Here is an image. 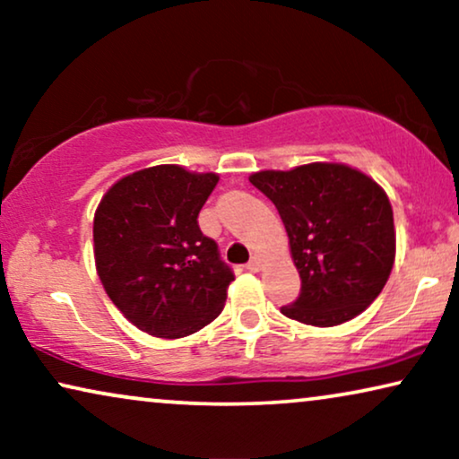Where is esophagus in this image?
<instances>
[{"instance_id":"1","label":"esophagus","mask_w":459,"mask_h":459,"mask_svg":"<svg viewBox=\"0 0 459 459\" xmlns=\"http://www.w3.org/2000/svg\"><path fill=\"white\" fill-rule=\"evenodd\" d=\"M247 269H248V272H259V269H261V256L253 255V259L247 263Z\"/></svg>"}]
</instances>
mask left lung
<instances>
[{"label":"left lung","mask_w":459,"mask_h":459,"mask_svg":"<svg viewBox=\"0 0 459 459\" xmlns=\"http://www.w3.org/2000/svg\"><path fill=\"white\" fill-rule=\"evenodd\" d=\"M250 184L278 209L300 275L286 317L330 328L374 303L394 263L393 209L385 190L357 169L313 162L261 171Z\"/></svg>","instance_id":"obj_1"}]
</instances>
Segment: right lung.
I'll return each instance as SVG.
<instances>
[{"mask_svg":"<svg viewBox=\"0 0 459 459\" xmlns=\"http://www.w3.org/2000/svg\"><path fill=\"white\" fill-rule=\"evenodd\" d=\"M215 173L159 165L118 179L93 217L104 290L137 328L181 338L223 311L234 272L198 228Z\"/></svg>","mask_w":459,"mask_h":459,"instance_id":"1","label":"right lung"}]
</instances>
